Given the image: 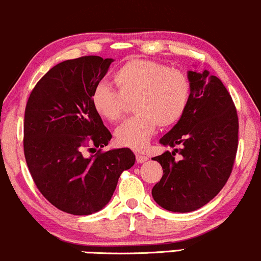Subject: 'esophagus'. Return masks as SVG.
Here are the masks:
<instances>
[{"mask_svg":"<svg viewBox=\"0 0 261 261\" xmlns=\"http://www.w3.org/2000/svg\"><path fill=\"white\" fill-rule=\"evenodd\" d=\"M136 159H137V163H144V162H146V160H148V158L145 156V155H142V154H137L136 155Z\"/></svg>","mask_w":261,"mask_h":261,"instance_id":"1","label":"esophagus"}]
</instances>
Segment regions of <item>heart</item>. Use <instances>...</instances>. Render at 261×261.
<instances>
[{
  "label": "heart",
  "mask_w": 261,
  "mask_h": 261,
  "mask_svg": "<svg viewBox=\"0 0 261 261\" xmlns=\"http://www.w3.org/2000/svg\"><path fill=\"white\" fill-rule=\"evenodd\" d=\"M113 84L98 85L91 95L93 110L110 123L125 116L128 102L136 112L116 130V140L125 148L142 150L156 129L172 127L182 118L191 98V81L185 72L154 60L132 59L116 70Z\"/></svg>",
  "instance_id": "heart-1"
}]
</instances>
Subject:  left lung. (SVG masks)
Here are the masks:
<instances>
[{"label": "left lung", "instance_id": "left-lung-1", "mask_svg": "<svg viewBox=\"0 0 261 261\" xmlns=\"http://www.w3.org/2000/svg\"><path fill=\"white\" fill-rule=\"evenodd\" d=\"M189 79L191 98L185 115L159 140L181 149L153 158L163 166L153 198L163 208L180 213L201 208L218 195L238 150V115L223 83L207 70L189 71ZM176 152L180 160L174 158Z\"/></svg>", "mask_w": 261, "mask_h": 261}]
</instances>
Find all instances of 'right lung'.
<instances>
[{
	"mask_svg": "<svg viewBox=\"0 0 261 261\" xmlns=\"http://www.w3.org/2000/svg\"><path fill=\"white\" fill-rule=\"evenodd\" d=\"M112 61L89 55L57 64L38 81L25 106L29 172L40 194L70 215L103 208L122 172L136 162L128 148L102 151L112 134L93 110L91 95ZM86 151L96 154L87 157Z\"/></svg>",
	"mask_w": 261,
	"mask_h": 261,
	"instance_id": "add662e5",
	"label": "right lung"
}]
</instances>
